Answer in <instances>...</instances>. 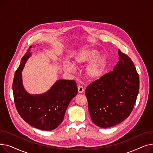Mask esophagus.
Masks as SVG:
<instances>
[{
	"instance_id": "esophagus-1",
	"label": "esophagus",
	"mask_w": 153,
	"mask_h": 153,
	"mask_svg": "<svg viewBox=\"0 0 153 153\" xmlns=\"http://www.w3.org/2000/svg\"><path fill=\"white\" fill-rule=\"evenodd\" d=\"M84 89L83 86H82V85L78 86V92H79V93H80V94L84 92Z\"/></svg>"
}]
</instances>
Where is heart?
Here are the masks:
<instances>
[{
    "instance_id": "b5f03b06",
    "label": "heart",
    "mask_w": 153,
    "mask_h": 153,
    "mask_svg": "<svg viewBox=\"0 0 153 153\" xmlns=\"http://www.w3.org/2000/svg\"><path fill=\"white\" fill-rule=\"evenodd\" d=\"M97 50L94 49L84 50L80 51L74 58V64L77 66H82L88 64L85 73L87 77L92 79L100 78L105 72L107 59L104 55H98ZM64 69L69 72H72L74 68L70 62L64 64Z\"/></svg>"
}]
</instances>
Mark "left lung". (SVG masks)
I'll use <instances>...</instances> for the list:
<instances>
[{
	"label": "left lung",
	"instance_id": "left-lung-1",
	"mask_svg": "<svg viewBox=\"0 0 153 153\" xmlns=\"http://www.w3.org/2000/svg\"><path fill=\"white\" fill-rule=\"evenodd\" d=\"M118 56L114 70L89 84L85 92L93 123L103 128L128 117L139 92V76L133 61L120 50Z\"/></svg>",
	"mask_w": 153,
	"mask_h": 153
}]
</instances>
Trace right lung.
<instances>
[{
    "mask_svg": "<svg viewBox=\"0 0 153 153\" xmlns=\"http://www.w3.org/2000/svg\"><path fill=\"white\" fill-rule=\"evenodd\" d=\"M30 47L23 56L13 81V99L16 108L25 121L38 129L51 131L62 122L71 100L77 94L73 80H58L46 92L32 95L24 89L22 72L30 57Z\"/></svg>",
    "mask_w": 153,
    "mask_h": 153,
    "instance_id": "obj_1",
    "label": "right lung"
}]
</instances>
